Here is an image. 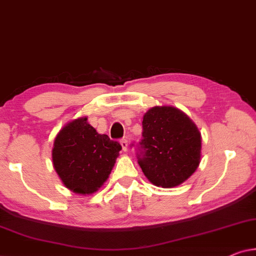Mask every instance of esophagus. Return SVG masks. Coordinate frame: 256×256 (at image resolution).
<instances>
[{"instance_id":"obj_1","label":"esophagus","mask_w":256,"mask_h":256,"mask_svg":"<svg viewBox=\"0 0 256 256\" xmlns=\"http://www.w3.org/2000/svg\"><path fill=\"white\" fill-rule=\"evenodd\" d=\"M120 145H122V148H123L124 152H128V142L126 139H122L120 140Z\"/></svg>"}]
</instances>
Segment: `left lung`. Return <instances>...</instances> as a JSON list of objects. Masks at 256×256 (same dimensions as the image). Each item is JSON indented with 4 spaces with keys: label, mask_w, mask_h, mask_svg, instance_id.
Returning a JSON list of instances; mask_svg holds the SVG:
<instances>
[{
    "label": "left lung",
    "mask_w": 256,
    "mask_h": 256,
    "mask_svg": "<svg viewBox=\"0 0 256 256\" xmlns=\"http://www.w3.org/2000/svg\"><path fill=\"white\" fill-rule=\"evenodd\" d=\"M142 156L138 164L154 186L174 188L186 181L200 162L202 136L182 110L150 108L142 118Z\"/></svg>",
    "instance_id": "8db88e82"
}]
</instances>
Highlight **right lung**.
<instances>
[{
	"label": "right lung",
	"instance_id": "1",
	"mask_svg": "<svg viewBox=\"0 0 256 256\" xmlns=\"http://www.w3.org/2000/svg\"><path fill=\"white\" fill-rule=\"evenodd\" d=\"M122 146L100 134L78 117L58 132L53 142L52 161L64 186L78 195H92L109 178Z\"/></svg>",
	"mask_w": 256,
	"mask_h": 256
}]
</instances>
